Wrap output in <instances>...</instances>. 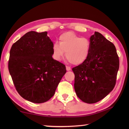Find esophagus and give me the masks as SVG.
<instances>
[{
    "label": "esophagus",
    "mask_w": 129,
    "mask_h": 129,
    "mask_svg": "<svg viewBox=\"0 0 129 129\" xmlns=\"http://www.w3.org/2000/svg\"><path fill=\"white\" fill-rule=\"evenodd\" d=\"M66 69H67V71H70V70H71V68H70V67H69L67 66V67H66Z\"/></svg>",
    "instance_id": "34e87169"
}]
</instances>
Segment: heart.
<instances>
[{
    "label": "heart",
    "instance_id": "b5f03b06",
    "mask_svg": "<svg viewBox=\"0 0 129 129\" xmlns=\"http://www.w3.org/2000/svg\"><path fill=\"white\" fill-rule=\"evenodd\" d=\"M53 56L61 60L66 53V57L73 65H80L88 58L91 51V43L86 38H81L73 32H67L59 37V44L53 46Z\"/></svg>",
    "mask_w": 129,
    "mask_h": 129
}]
</instances>
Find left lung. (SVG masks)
Segmentation results:
<instances>
[{
    "mask_svg": "<svg viewBox=\"0 0 129 129\" xmlns=\"http://www.w3.org/2000/svg\"><path fill=\"white\" fill-rule=\"evenodd\" d=\"M91 51L88 58L73 68L74 89L84 103L93 104L102 100L115 85L119 60L115 46L100 33L90 38Z\"/></svg>",
    "mask_w": 129,
    "mask_h": 129,
    "instance_id": "1",
    "label": "left lung"
}]
</instances>
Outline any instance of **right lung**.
<instances>
[{"label": "right lung", "mask_w": 129, "mask_h": 129, "mask_svg": "<svg viewBox=\"0 0 129 129\" xmlns=\"http://www.w3.org/2000/svg\"><path fill=\"white\" fill-rule=\"evenodd\" d=\"M47 34L28 32L10 51L8 68L16 90L34 103L50 99L67 72L65 65L52 57L53 43Z\"/></svg>", "instance_id": "add662e5"}]
</instances>
